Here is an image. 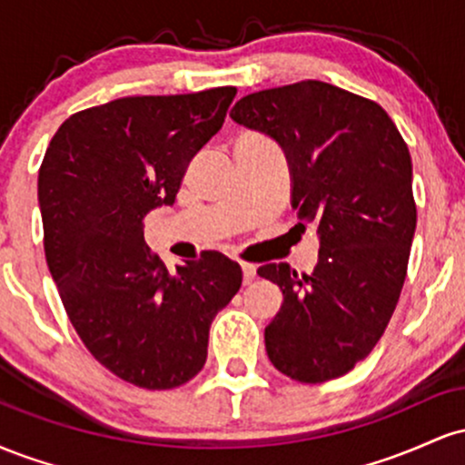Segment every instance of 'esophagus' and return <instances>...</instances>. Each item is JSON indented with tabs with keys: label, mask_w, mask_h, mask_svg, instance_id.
<instances>
[{
	"label": "esophagus",
	"mask_w": 465,
	"mask_h": 465,
	"mask_svg": "<svg viewBox=\"0 0 465 465\" xmlns=\"http://www.w3.org/2000/svg\"><path fill=\"white\" fill-rule=\"evenodd\" d=\"M240 266H242V280H244V284H251V282L255 280V266L249 264V262H242Z\"/></svg>",
	"instance_id": "esophagus-1"
}]
</instances>
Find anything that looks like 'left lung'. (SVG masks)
<instances>
[{"mask_svg":"<svg viewBox=\"0 0 465 465\" xmlns=\"http://www.w3.org/2000/svg\"><path fill=\"white\" fill-rule=\"evenodd\" d=\"M229 115L280 143L292 210L319 233L311 275L258 269L284 295L266 354L292 381H332L370 354L400 300L418 223L409 148L381 104L322 80L249 94Z\"/></svg>","mask_w":465,"mask_h":465,"instance_id":"1","label":"left lung"}]
</instances>
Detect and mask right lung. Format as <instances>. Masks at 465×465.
<instances>
[{
  "mask_svg": "<svg viewBox=\"0 0 465 465\" xmlns=\"http://www.w3.org/2000/svg\"><path fill=\"white\" fill-rule=\"evenodd\" d=\"M233 95H131L78 111L41 163L45 260L69 322L100 365L135 387L194 378L212 322L242 284L240 264L218 251L170 273L143 240V216L173 205Z\"/></svg>",
  "mask_w": 465,
  "mask_h": 465,
  "instance_id": "1",
  "label": "right lung"
}]
</instances>
